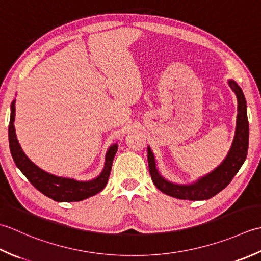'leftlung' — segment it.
I'll return each mask as SVG.
<instances>
[{"mask_svg":"<svg viewBox=\"0 0 261 261\" xmlns=\"http://www.w3.org/2000/svg\"><path fill=\"white\" fill-rule=\"evenodd\" d=\"M232 91L236 93L238 101V114L236 121V130L231 147L226 156L219 166L211 172L201 175L197 180L189 184L173 182L163 177L158 168L156 158L151 146H147V161L151 178L158 189L163 194L178 199L187 200H206L212 198L224 189L231 182L246 161L249 144V123L247 116V101L241 88L234 80H227Z\"/></svg>","mask_w":261,"mask_h":261,"instance_id":"1","label":"left lung"}]
</instances>
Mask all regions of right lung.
I'll list each match as a JSON object with an SVG mask.
<instances>
[{
	"label": "right lung",
	"mask_w": 261,
	"mask_h": 261,
	"mask_svg": "<svg viewBox=\"0 0 261 261\" xmlns=\"http://www.w3.org/2000/svg\"><path fill=\"white\" fill-rule=\"evenodd\" d=\"M15 99L11 103V116L9 124V144L15 166L22 172L31 185L40 193L55 201H80L97 195L108 182L113 161L118 150V144H111L105 155V164L101 172L91 180H76L74 178L60 177L45 171L25 155L15 134Z\"/></svg>",
	"instance_id": "obj_1"
}]
</instances>
